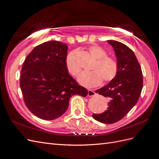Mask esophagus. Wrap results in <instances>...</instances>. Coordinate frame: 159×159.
Returning a JSON list of instances; mask_svg holds the SVG:
<instances>
[{
    "label": "esophagus",
    "mask_w": 159,
    "mask_h": 159,
    "mask_svg": "<svg viewBox=\"0 0 159 159\" xmlns=\"http://www.w3.org/2000/svg\"><path fill=\"white\" fill-rule=\"evenodd\" d=\"M96 94L95 91H93L92 89H88V95L89 96V97H91V96H94Z\"/></svg>",
    "instance_id": "1"
}]
</instances>
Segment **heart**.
Instances as JSON below:
<instances>
[{"mask_svg":"<svg viewBox=\"0 0 159 159\" xmlns=\"http://www.w3.org/2000/svg\"><path fill=\"white\" fill-rule=\"evenodd\" d=\"M88 51L95 61L91 67V71L81 73L79 82L86 87H93L102 83L105 84L112 81L117 75L118 66L113 57L108 56L106 51L99 46H91ZM66 68L68 73L77 77L81 71V66L77 60V51L70 52L66 57Z\"/></svg>","mask_w":159,"mask_h":159,"instance_id":"b5f03b06","label":"heart"}]
</instances>
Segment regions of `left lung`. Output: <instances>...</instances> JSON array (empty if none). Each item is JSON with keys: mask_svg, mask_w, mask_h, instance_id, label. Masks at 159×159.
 <instances>
[{"mask_svg": "<svg viewBox=\"0 0 159 159\" xmlns=\"http://www.w3.org/2000/svg\"><path fill=\"white\" fill-rule=\"evenodd\" d=\"M107 42L114 49L118 71L112 81L95 91L109 101L106 111L92 116L96 121L111 124L122 119L135 105L141 93L143 80L141 66L132 50L118 41Z\"/></svg>", "mask_w": 159, "mask_h": 159, "instance_id": "1", "label": "left lung"}]
</instances>
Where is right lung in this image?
<instances>
[{
	"label": "right lung",
	"instance_id": "1",
	"mask_svg": "<svg viewBox=\"0 0 159 159\" xmlns=\"http://www.w3.org/2000/svg\"><path fill=\"white\" fill-rule=\"evenodd\" d=\"M68 50L61 42H46L36 46L24 61L20 89L26 107L38 118H58L68 109L72 95H88L67 71Z\"/></svg>",
	"mask_w": 159,
	"mask_h": 159
}]
</instances>
